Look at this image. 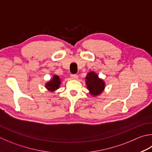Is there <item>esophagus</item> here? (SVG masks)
<instances>
[{"label": "esophagus", "instance_id": "obj_1", "mask_svg": "<svg viewBox=\"0 0 152 152\" xmlns=\"http://www.w3.org/2000/svg\"><path fill=\"white\" fill-rule=\"evenodd\" d=\"M70 77H71V78L73 80H76V79H78V76L77 75V74H71Z\"/></svg>", "mask_w": 152, "mask_h": 152}]
</instances>
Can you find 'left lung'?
<instances>
[{"mask_svg": "<svg viewBox=\"0 0 152 152\" xmlns=\"http://www.w3.org/2000/svg\"><path fill=\"white\" fill-rule=\"evenodd\" d=\"M86 79L87 88L91 95L96 96L102 94L105 88V82L103 80L99 78L97 74L94 72H89Z\"/></svg>", "mask_w": 152, "mask_h": 152, "instance_id": "8db88e82", "label": "left lung"}]
</instances>
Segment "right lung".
Here are the masks:
<instances>
[{
    "instance_id": "1",
    "label": "right lung",
    "mask_w": 152,
    "mask_h": 152,
    "mask_svg": "<svg viewBox=\"0 0 152 152\" xmlns=\"http://www.w3.org/2000/svg\"><path fill=\"white\" fill-rule=\"evenodd\" d=\"M61 84V80L58 76H53V79L50 80L49 82L46 83L45 87L50 91H55L59 88Z\"/></svg>"
}]
</instances>
